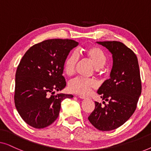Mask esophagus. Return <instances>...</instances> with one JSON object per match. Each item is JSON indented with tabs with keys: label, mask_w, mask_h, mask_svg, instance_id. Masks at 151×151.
Masks as SVG:
<instances>
[{
	"label": "esophagus",
	"mask_w": 151,
	"mask_h": 151,
	"mask_svg": "<svg viewBox=\"0 0 151 151\" xmlns=\"http://www.w3.org/2000/svg\"><path fill=\"white\" fill-rule=\"evenodd\" d=\"M79 98L80 99H82V100H85V99L87 98H86V97H84V96H80Z\"/></svg>",
	"instance_id": "1"
}]
</instances>
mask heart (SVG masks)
Segmentation results:
<instances>
[{
    "mask_svg": "<svg viewBox=\"0 0 151 151\" xmlns=\"http://www.w3.org/2000/svg\"><path fill=\"white\" fill-rule=\"evenodd\" d=\"M83 53L93 65L96 67L98 72L102 71V67L106 63V55L100 47L92 46L84 49ZM79 57L77 52L73 51L68 55L64 63V71L67 76H71L75 73ZM97 82L93 79H86L82 78H76L69 83V89L73 93L88 96L91 91L96 88Z\"/></svg>",
    "mask_w": 151,
    "mask_h": 151,
    "instance_id": "obj_1",
    "label": "heart"
}]
</instances>
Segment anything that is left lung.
Listing matches in <instances>:
<instances>
[{
  "label": "left lung",
  "mask_w": 151,
  "mask_h": 151,
  "mask_svg": "<svg viewBox=\"0 0 151 151\" xmlns=\"http://www.w3.org/2000/svg\"><path fill=\"white\" fill-rule=\"evenodd\" d=\"M97 43L112 53L110 78L98 91L101 98L109 104L102 107L100 103L95 102L96 107L88 119L97 129L109 131L124 124L135 112L141 95L142 82L137 58L131 49L117 41Z\"/></svg>",
  "instance_id": "left-lung-1"
}]
</instances>
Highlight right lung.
<instances>
[{
    "label": "right lung",
    "mask_w": 151,
    "mask_h": 151,
    "mask_svg": "<svg viewBox=\"0 0 151 151\" xmlns=\"http://www.w3.org/2000/svg\"><path fill=\"white\" fill-rule=\"evenodd\" d=\"M78 42L69 39H50L33 45L18 66L15 79L14 102L22 119L31 127L43 129L59 115L61 102L72 98L58 93L66 81L64 63Z\"/></svg>",
    "instance_id": "obj_1"
}]
</instances>
